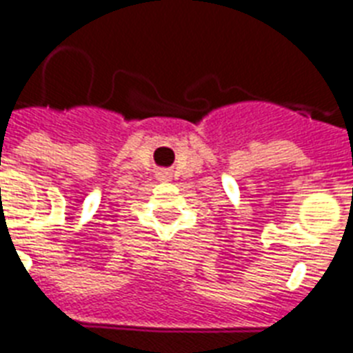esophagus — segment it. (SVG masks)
Returning a JSON list of instances; mask_svg holds the SVG:
<instances>
[{
    "mask_svg": "<svg viewBox=\"0 0 353 353\" xmlns=\"http://www.w3.org/2000/svg\"><path fill=\"white\" fill-rule=\"evenodd\" d=\"M161 177H163V179H166V176H161Z\"/></svg>",
    "mask_w": 353,
    "mask_h": 353,
    "instance_id": "obj_1",
    "label": "esophagus"
}]
</instances>
